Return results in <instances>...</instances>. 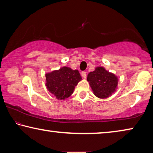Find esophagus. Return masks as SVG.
<instances>
[{
	"label": "esophagus",
	"mask_w": 153,
	"mask_h": 153,
	"mask_svg": "<svg viewBox=\"0 0 153 153\" xmlns=\"http://www.w3.org/2000/svg\"><path fill=\"white\" fill-rule=\"evenodd\" d=\"M81 74H82V76L83 77V78H86V73L85 71H82Z\"/></svg>",
	"instance_id": "34e87169"
}]
</instances>
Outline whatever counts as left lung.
I'll return each instance as SVG.
<instances>
[{
    "label": "left lung",
    "mask_w": 153,
    "mask_h": 153,
    "mask_svg": "<svg viewBox=\"0 0 153 153\" xmlns=\"http://www.w3.org/2000/svg\"><path fill=\"white\" fill-rule=\"evenodd\" d=\"M87 81L97 97L106 99L116 91L118 79L115 74L109 72L104 67H98L88 74Z\"/></svg>",
    "instance_id": "1"
}]
</instances>
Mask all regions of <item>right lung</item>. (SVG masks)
<instances>
[{"instance_id": "1", "label": "right lung", "mask_w": 153, "mask_h": 153, "mask_svg": "<svg viewBox=\"0 0 153 153\" xmlns=\"http://www.w3.org/2000/svg\"><path fill=\"white\" fill-rule=\"evenodd\" d=\"M46 88L59 100H64L71 95L82 77L77 70L62 67L59 70L46 73Z\"/></svg>"}]
</instances>
